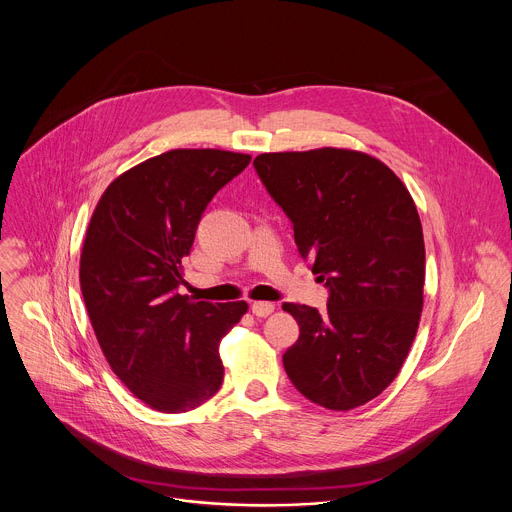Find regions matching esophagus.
Instances as JSON below:
<instances>
[{
  "label": "esophagus",
  "instance_id": "34e87169",
  "mask_svg": "<svg viewBox=\"0 0 512 512\" xmlns=\"http://www.w3.org/2000/svg\"><path fill=\"white\" fill-rule=\"evenodd\" d=\"M273 310H275V304H271V302H253V304H251V312H253L257 318H265V316H269Z\"/></svg>",
  "mask_w": 512,
  "mask_h": 512
}]
</instances>
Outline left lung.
Segmentation results:
<instances>
[{
    "mask_svg": "<svg viewBox=\"0 0 512 512\" xmlns=\"http://www.w3.org/2000/svg\"><path fill=\"white\" fill-rule=\"evenodd\" d=\"M253 166L330 291L326 312L283 304L300 326L285 373L326 409L364 405L395 381L417 334L425 247L415 202L391 168L354 150L261 154Z\"/></svg>",
    "mask_w": 512,
    "mask_h": 512,
    "instance_id": "obj_1",
    "label": "left lung"
}]
</instances>
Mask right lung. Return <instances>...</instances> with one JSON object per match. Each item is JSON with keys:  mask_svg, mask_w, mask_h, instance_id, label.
Returning <instances> with one entry per match:
<instances>
[{"mask_svg": "<svg viewBox=\"0 0 512 512\" xmlns=\"http://www.w3.org/2000/svg\"><path fill=\"white\" fill-rule=\"evenodd\" d=\"M251 162L223 150H170L115 178L103 192L81 253V289L113 373L143 403L182 413L223 385L218 344L245 302L180 296L212 196Z\"/></svg>", "mask_w": 512, "mask_h": 512, "instance_id": "1", "label": "right lung"}]
</instances>
